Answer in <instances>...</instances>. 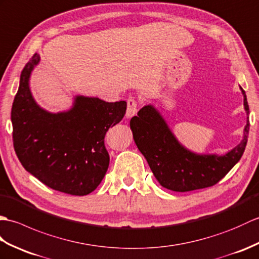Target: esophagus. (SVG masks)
Segmentation results:
<instances>
[{
	"instance_id": "34e87169",
	"label": "esophagus",
	"mask_w": 259,
	"mask_h": 259,
	"mask_svg": "<svg viewBox=\"0 0 259 259\" xmlns=\"http://www.w3.org/2000/svg\"><path fill=\"white\" fill-rule=\"evenodd\" d=\"M137 113V102L133 96H130L127 100V110H126V117L131 118Z\"/></svg>"
}]
</instances>
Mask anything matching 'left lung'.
<instances>
[{"mask_svg":"<svg viewBox=\"0 0 259 259\" xmlns=\"http://www.w3.org/2000/svg\"><path fill=\"white\" fill-rule=\"evenodd\" d=\"M240 88V86H239ZM247 115L242 142L223 155L189 151L176 139L162 114L152 104L142 107L131 119V130L137 148L144 155L155 178L174 192H189L215 185L243 156L249 132V107L245 91Z\"/></svg>","mask_w":259,"mask_h":259,"instance_id":"8db88e82","label":"left lung"}]
</instances>
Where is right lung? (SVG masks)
<instances>
[{
    "label": "right lung",
    "instance_id": "right-lung-1",
    "mask_svg": "<svg viewBox=\"0 0 259 259\" xmlns=\"http://www.w3.org/2000/svg\"><path fill=\"white\" fill-rule=\"evenodd\" d=\"M39 63L34 54L23 68L11 120L13 144L21 164L52 189L84 196L104 178L110 156L104 137L124 117L126 102L108 103L76 95L67 111L52 113L34 100L31 74Z\"/></svg>",
    "mask_w": 259,
    "mask_h": 259
}]
</instances>
